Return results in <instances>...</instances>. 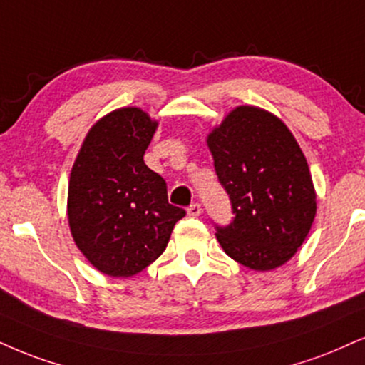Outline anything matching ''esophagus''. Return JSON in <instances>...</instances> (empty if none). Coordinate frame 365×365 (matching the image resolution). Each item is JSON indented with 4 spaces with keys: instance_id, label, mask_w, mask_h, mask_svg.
I'll list each match as a JSON object with an SVG mask.
<instances>
[{
    "instance_id": "34e87169",
    "label": "esophagus",
    "mask_w": 365,
    "mask_h": 365,
    "mask_svg": "<svg viewBox=\"0 0 365 365\" xmlns=\"http://www.w3.org/2000/svg\"><path fill=\"white\" fill-rule=\"evenodd\" d=\"M187 215H190V217H192V218H196V217H200L201 215V206L197 205V203H195V205H191L190 208H187Z\"/></svg>"
}]
</instances>
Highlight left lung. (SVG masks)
<instances>
[{
  "mask_svg": "<svg viewBox=\"0 0 365 365\" xmlns=\"http://www.w3.org/2000/svg\"><path fill=\"white\" fill-rule=\"evenodd\" d=\"M235 213L218 228L225 254L252 271H272L303 245L317 215L307 157L284 121L242 105L206 137Z\"/></svg>",
  "mask_w": 365,
  "mask_h": 365,
  "instance_id": "1",
  "label": "left lung"
}]
</instances>
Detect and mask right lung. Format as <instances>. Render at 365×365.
<instances>
[{"label":"right lung","instance_id":"add662e5","mask_svg":"<svg viewBox=\"0 0 365 365\" xmlns=\"http://www.w3.org/2000/svg\"><path fill=\"white\" fill-rule=\"evenodd\" d=\"M159 121L137 106L113 110L89 130L67 190V220L88 262L130 277L159 257L186 211L169 205L168 186L143 162Z\"/></svg>","mask_w":365,"mask_h":365}]
</instances>
